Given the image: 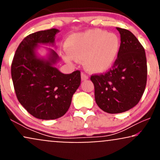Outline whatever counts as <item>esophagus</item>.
<instances>
[{"label":"esophagus","instance_id":"esophagus-1","mask_svg":"<svg viewBox=\"0 0 160 160\" xmlns=\"http://www.w3.org/2000/svg\"><path fill=\"white\" fill-rule=\"evenodd\" d=\"M88 78H89V77H88L87 74H86L85 73H83V72L81 73V80H86Z\"/></svg>","mask_w":160,"mask_h":160}]
</instances>
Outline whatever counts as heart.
I'll return each instance as SVG.
<instances>
[{
    "label": "heart",
    "instance_id": "obj_1",
    "mask_svg": "<svg viewBox=\"0 0 160 160\" xmlns=\"http://www.w3.org/2000/svg\"><path fill=\"white\" fill-rule=\"evenodd\" d=\"M120 48V40L113 33L92 29L71 35L67 40L68 52L64 59L68 63L84 60L88 71L104 72L114 64Z\"/></svg>",
    "mask_w": 160,
    "mask_h": 160
}]
</instances>
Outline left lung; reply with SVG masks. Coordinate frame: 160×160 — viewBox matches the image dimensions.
Returning a JSON list of instances; mask_svg holds the SVG:
<instances>
[{
  "label": "left lung",
  "instance_id": "1",
  "mask_svg": "<svg viewBox=\"0 0 160 160\" xmlns=\"http://www.w3.org/2000/svg\"><path fill=\"white\" fill-rule=\"evenodd\" d=\"M120 48L117 59L107 72L93 74L95 102L102 111L119 113L135 107L147 83L148 66L143 46L131 32L117 28Z\"/></svg>",
  "mask_w": 160,
  "mask_h": 160
}]
</instances>
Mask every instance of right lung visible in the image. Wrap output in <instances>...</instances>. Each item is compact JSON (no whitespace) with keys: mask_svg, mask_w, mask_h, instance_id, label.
<instances>
[{"mask_svg":"<svg viewBox=\"0 0 160 160\" xmlns=\"http://www.w3.org/2000/svg\"><path fill=\"white\" fill-rule=\"evenodd\" d=\"M58 32V29L52 28L28 35L18 47L11 65V76L19 103L40 120H56L65 115L80 85V71L65 74L53 66L58 60L54 50L49 49L48 59L37 56L38 44H53Z\"/></svg>","mask_w":160,"mask_h":160,"instance_id":"obj_1","label":"right lung"}]
</instances>
